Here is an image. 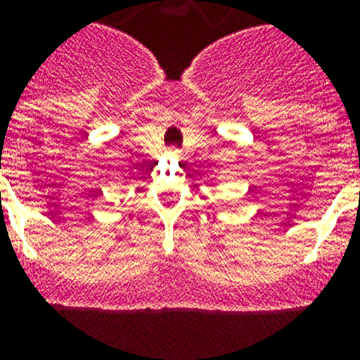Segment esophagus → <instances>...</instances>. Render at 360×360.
<instances>
[{"mask_svg": "<svg viewBox=\"0 0 360 360\" xmlns=\"http://www.w3.org/2000/svg\"><path fill=\"white\" fill-rule=\"evenodd\" d=\"M167 158L170 159V161H177V159L181 158V150L176 148V146H170V148L167 150Z\"/></svg>", "mask_w": 360, "mask_h": 360, "instance_id": "34e87169", "label": "esophagus"}]
</instances>
